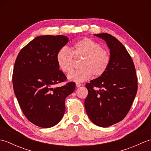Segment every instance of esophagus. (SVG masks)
I'll use <instances>...</instances> for the list:
<instances>
[{
  "mask_svg": "<svg viewBox=\"0 0 151 151\" xmlns=\"http://www.w3.org/2000/svg\"><path fill=\"white\" fill-rule=\"evenodd\" d=\"M81 83H78V82H76V88H79V87H81Z\"/></svg>",
  "mask_w": 151,
  "mask_h": 151,
  "instance_id": "1",
  "label": "esophagus"
}]
</instances>
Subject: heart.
<instances>
[{"instance_id":"1","label":"heart","mask_w":151,"mask_h":151,"mask_svg":"<svg viewBox=\"0 0 151 151\" xmlns=\"http://www.w3.org/2000/svg\"><path fill=\"white\" fill-rule=\"evenodd\" d=\"M82 58L79 64L81 69L68 75L70 81L81 82L91 77H99L104 75L110 62L108 51L101 45L89 38H84L73 45L71 50L66 47L60 49L56 54V62L63 73H70L74 67V58Z\"/></svg>"}]
</instances>
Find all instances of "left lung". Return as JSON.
Listing matches in <instances>:
<instances>
[{
  "label": "left lung",
  "mask_w": 151,
  "mask_h": 151,
  "mask_svg": "<svg viewBox=\"0 0 151 151\" xmlns=\"http://www.w3.org/2000/svg\"><path fill=\"white\" fill-rule=\"evenodd\" d=\"M95 36L106 42L110 62L104 75L86 84L88 95L84 105L93 123L108 127L129 113L137 93V78L133 60L123 45L107 33Z\"/></svg>",
  "instance_id": "obj_1"
}]
</instances>
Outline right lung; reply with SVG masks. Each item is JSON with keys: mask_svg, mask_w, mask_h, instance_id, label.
<instances>
[{"mask_svg": "<svg viewBox=\"0 0 151 151\" xmlns=\"http://www.w3.org/2000/svg\"><path fill=\"white\" fill-rule=\"evenodd\" d=\"M68 37L38 36L19 52L13 71V86L19 104L27 119L36 126L50 128L62 119L65 100L75 89V83L67 77L56 62L58 50L68 42Z\"/></svg>", "mask_w": 151, "mask_h": 151, "instance_id": "right-lung-1", "label": "right lung"}]
</instances>
